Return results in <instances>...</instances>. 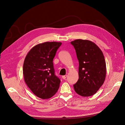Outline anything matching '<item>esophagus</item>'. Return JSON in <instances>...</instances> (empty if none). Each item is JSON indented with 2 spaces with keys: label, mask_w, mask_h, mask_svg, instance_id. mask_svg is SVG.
Returning <instances> with one entry per match:
<instances>
[{
  "label": "esophagus",
  "mask_w": 125,
  "mask_h": 125,
  "mask_svg": "<svg viewBox=\"0 0 125 125\" xmlns=\"http://www.w3.org/2000/svg\"><path fill=\"white\" fill-rule=\"evenodd\" d=\"M67 77H68L67 75H63V76L62 77V78L63 79H66Z\"/></svg>",
  "instance_id": "obj_1"
}]
</instances>
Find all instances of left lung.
<instances>
[{"label":"left lung","instance_id":"left-lung-1","mask_svg":"<svg viewBox=\"0 0 125 125\" xmlns=\"http://www.w3.org/2000/svg\"><path fill=\"white\" fill-rule=\"evenodd\" d=\"M79 60V79L75 92L84 97L95 94L105 80L106 62L103 52L93 42L78 39L71 42Z\"/></svg>","mask_w":125,"mask_h":125}]
</instances>
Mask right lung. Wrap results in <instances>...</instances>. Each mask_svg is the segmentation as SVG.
Wrapping results in <instances>:
<instances>
[{"instance_id":"obj_1","label":"right lung","mask_w":125,"mask_h":125,"mask_svg":"<svg viewBox=\"0 0 125 125\" xmlns=\"http://www.w3.org/2000/svg\"><path fill=\"white\" fill-rule=\"evenodd\" d=\"M61 42H46L32 47L26 55L23 66L24 81L34 94L42 99L54 96L60 80L55 74L53 59Z\"/></svg>"}]
</instances>
